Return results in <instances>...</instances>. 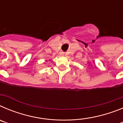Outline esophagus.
<instances>
[{"mask_svg":"<svg viewBox=\"0 0 123 123\" xmlns=\"http://www.w3.org/2000/svg\"><path fill=\"white\" fill-rule=\"evenodd\" d=\"M61 55H63L64 54H63V53H61Z\"/></svg>","mask_w":123,"mask_h":123,"instance_id":"obj_1","label":"esophagus"}]
</instances>
